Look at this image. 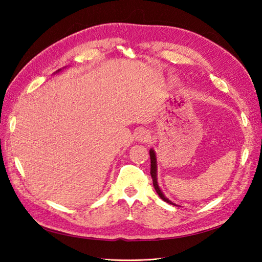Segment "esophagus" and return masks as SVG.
<instances>
[{
  "mask_svg": "<svg viewBox=\"0 0 262 262\" xmlns=\"http://www.w3.org/2000/svg\"><path fill=\"white\" fill-rule=\"evenodd\" d=\"M136 139L139 142H147L149 140V132L145 129H140L136 134Z\"/></svg>",
  "mask_w": 262,
  "mask_h": 262,
  "instance_id": "obj_1",
  "label": "esophagus"
}]
</instances>
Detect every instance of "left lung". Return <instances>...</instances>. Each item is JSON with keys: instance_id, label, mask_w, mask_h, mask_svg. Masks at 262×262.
Segmentation results:
<instances>
[{"instance_id": "left-lung-1", "label": "left lung", "mask_w": 262, "mask_h": 262, "mask_svg": "<svg viewBox=\"0 0 262 262\" xmlns=\"http://www.w3.org/2000/svg\"><path fill=\"white\" fill-rule=\"evenodd\" d=\"M149 157H150V176H152L153 186H154V188H155V190H156L157 194L160 195L161 199H163L165 202L173 204L171 201H169V200L167 199V198H166V196L163 194V192L161 191L160 187H158V185H157V180H156V157H155V153H154L153 149L149 150ZM173 205H175V204H173Z\"/></svg>"}]
</instances>
